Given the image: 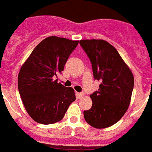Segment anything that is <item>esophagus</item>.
I'll use <instances>...</instances> for the list:
<instances>
[{
    "instance_id": "obj_1",
    "label": "esophagus",
    "mask_w": 152,
    "mask_h": 152,
    "mask_svg": "<svg viewBox=\"0 0 152 152\" xmlns=\"http://www.w3.org/2000/svg\"><path fill=\"white\" fill-rule=\"evenodd\" d=\"M83 95H84V93H83V92H77V93H76L77 98H78V99H80L81 97H83Z\"/></svg>"
}]
</instances>
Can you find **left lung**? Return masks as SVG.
I'll return each instance as SVG.
<instances>
[{"label": "left lung", "mask_w": 152, "mask_h": 152, "mask_svg": "<svg viewBox=\"0 0 152 152\" xmlns=\"http://www.w3.org/2000/svg\"><path fill=\"white\" fill-rule=\"evenodd\" d=\"M79 44L91 63L94 79L101 82L98 91L90 95L92 105L84 110L87 122L96 129L115 124L130 104L134 78L130 69L112 45L104 40H81Z\"/></svg>", "instance_id": "left-lung-1"}]
</instances>
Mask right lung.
<instances>
[{
  "instance_id": "1",
  "label": "right lung",
  "mask_w": 152,
  "mask_h": 152,
  "mask_svg": "<svg viewBox=\"0 0 152 152\" xmlns=\"http://www.w3.org/2000/svg\"><path fill=\"white\" fill-rule=\"evenodd\" d=\"M78 41L48 37L37 46L23 64L18 76V88L23 105L31 118L42 124L63 119L76 96L74 89L57 80Z\"/></svg>"
}]
</instances>
